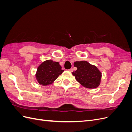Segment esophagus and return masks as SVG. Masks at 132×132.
<instances>
[{
    "label": "esophagus",
    "instance_id": "34e87169",
    "mask_svg": "<svg viewBox=\"0 0 132 132\" xmlns=\"http://www.w3.org/2000/svg\"><path fill=\"white\" fill-rule=\"evenodd\" d=\"M69 71H70V72H72V71H73V69H72V68H71V69H69Z\"/></svg>",
    "mask_w": 132,
    "mask_h": 132
}]
</instances>
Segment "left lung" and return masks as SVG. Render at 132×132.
Returning a JSON list of instances; mask_svg holds the SVG:
<instances>
[{
  "label": "left lung",
  "mask_w": 132,
  "mask_h": 132,
  "mask_svg": "<svg viewBox=\"0 0 132 132\" xmlns=\"http://www.w3.org/2000/svg\"><path fill=\"white\" fill-rule=\"evenodd\" d=\"M74 65L77 70L72 74L80 84L88 89H95L101 84L102 73L96 66L85 61L75 62Z\"/></svg>",
  "instance_id": "8db88e82"
}]
</instances>
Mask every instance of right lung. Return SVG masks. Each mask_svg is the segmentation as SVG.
I'll list each match as a JSON object with an SVG mask.
<instances>
[{
    "label": "right lung",
    "mask_w": 132,
    "mask_h": 132,
    "mask_svg": "<svg viewBox=\"0 0 132 132\" xmlns=\"http://www.w3.org/2000/svg\"><path fill=\"white\" fill-rule=\"evenodd\" d=\"M64 70L58 62L52 60H47L42 63L37 68L35 74L36 80L39 84L47 86L52 84Z\"/></svg>",
    "instance_id": "right-lung-1"
}]
</instances>
